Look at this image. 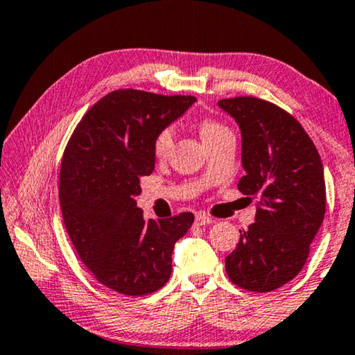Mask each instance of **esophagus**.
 <instances>
[{"instance_id": "34e87169", "label": "esophagus", "mask_w": 355, "mask_h": 355, "mask_svg": "<svg viewBox=\"0 0 355 355\" xmlns=\"http://www.w3.org/2000/svg\"><path fill=\"white\" fill-rule=\"evenodd\" d=\"M194 223L198 226H207V225L214 223V221H211V218H209V216H205V215H196Z\"/></svg>"}]
</instances>
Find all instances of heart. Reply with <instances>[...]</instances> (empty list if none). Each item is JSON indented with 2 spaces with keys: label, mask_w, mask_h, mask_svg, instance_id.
<instances>
[{
  "label": "heart",
  "mask_w": 355,
  "mask_h": 355,
  "mask_svg": "<svg viewBox=\"0 0 355 355\" xmlns=\"http://www.w3.org/2000/svg\"><path fill=\"white\" fill-rule=\"evenodd\" d=\"M230 129L223 124H220L218 121L214 119H202L199 123V134L200 139L205 145L210 144L218 139V137L228 134ZM173 146V129L172 127H162V129L157 132L155 140H153V151L157 157H166L168 153L172 151Z\"/></svg>",
  "instance_id": "b5f03b06"
}]
</instances>
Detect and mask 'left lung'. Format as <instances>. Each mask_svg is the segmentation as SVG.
Listing matches in <instances>:
<instances>
[{"mask_svg": "<svg viewBox=\"0 0 355 355\" xmlns=\"http://www.w3.org/2000/svg\"><path fill=\"white\" fill-rule=\"evenodd\" d=\"M242 137L239 191L257 198L255 223L226 257L232 284L272 292L303 269L325 216L324 166L303 127L287 111L255 97L220 100Z\"/></svg>", "mask_w": 355, "mask_h": 355, "instance_id": "obj_1", "label": "left lung"}]
</instances>
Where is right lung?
I'll use <instances>...</instances> for the list:
<instances>
[{"label": "right lung", "mask_w": 355, "mask_h": 355, "mask_svg": "<svg viewBox=\"0 0 355 355\" xmlns=\"http://www.w3.org/2000/svg\"><path fill=\"white\" fill-rule=\"evenodd\" d=\"M196 97L124 89L87 111L65 148L59 198L68 236L98 282L114 292H156L172 272L173 244L191 228L189 211L145 220L140 178L155 171L153 140Z\"/></svg>", "instance_id": "right-lung-1"}]
</instances>
